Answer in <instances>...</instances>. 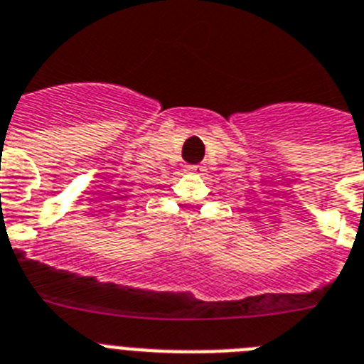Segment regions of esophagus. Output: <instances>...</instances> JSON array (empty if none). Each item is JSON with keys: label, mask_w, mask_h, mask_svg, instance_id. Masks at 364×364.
<instances>
[{"label": "esophagus", "mask_w": 364, "mask_h": 364, "mask_svg": "<svg viewBox=\"0 0 364 364\" xmlns=\"http://www.w3.org/2000/svg\"><path fill=\"white\" fill-rule=\"evenodd\" d=\"M185 170L188 173H196V176H202L203 173V166H200V164H188V166H185Z\"/></svg>", "instance_id": "esophagus-1"}]
</instances>
